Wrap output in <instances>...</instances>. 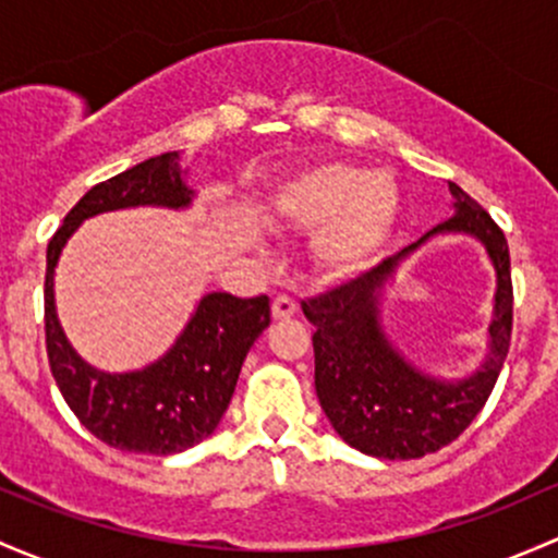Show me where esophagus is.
Wrapping results in <instances>:
<instances>
[{"instance_id": "1", "label": "esophagus", "mask_w": 558, "mask_h": 558, "mask_svg": "<svg viewBox=\"0 0 558 558\" xmlns=\"http://www.w3.org/2000/svg\"><path fill=\"white\" fill-rule=\"evenodd\" d=\"M296 315V302L291 296H275L272 299V318L275 320H286L294 318Z\"/></svg>"}]
</instances>
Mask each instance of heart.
Listing matches in <instances>:
<instances>
[{
	"instance_id": "1",
	"label": "heart",
	"mask_w": 558,
	"mask_h": 558,
	"mask_svg": "<svg viewBox=\"0 0 558 558\" xmlns=\"http://www.w3.org/2000/svg\"><path fill=\"white\" fill-rule=\"evenodd\" d=\"M396 216V181L342 160L299 168L275 184L267 201V219L275 227L315 230L310 251L328 278H348L377 259Z\"/></svg>"
}]
</instances>
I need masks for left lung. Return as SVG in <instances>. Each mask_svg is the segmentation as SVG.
I'll return each instance as SVG.
<instances>
[{
  "label": "left lung",
  "mask_w": 558,
  "mask_h": 558,
  "mask_svg": "<svg viewBox=\"0 0 558 558\" xmlns=\"http://www.w3.org/2000/svg\"><path fill=\"white\" fill-rule=\"evenodd\" d=\"M454 214L417 243L407 245L372 272L302 302L315 326V392L344 444L379 460H414L454 441L484 409L508 355L513 286L508 240L481 205L449 184ZM468 233L485 245L496 267L487 355L460 380L436 378L403 356L386 337L378 315L384 289L397 267L430 236Z\"/></svg>",
  "instance_id": "left-lung-1"
}]
</instances>
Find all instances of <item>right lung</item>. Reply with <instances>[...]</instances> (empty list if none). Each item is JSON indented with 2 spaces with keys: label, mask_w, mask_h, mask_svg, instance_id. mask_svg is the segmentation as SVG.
Instances as JSON below:
<instances>
[{
  "label": "right lung",
  "mask_w": 558,
  "mask_h": 558,
  "mask_svg": "<svg viewBox=\"0 0 558 558\" xmlns=\"http://www.w3.org/2000/svg\"><path fill=\"white\" fill-rule=\"evenodd\" d=\"M184 173L179 151H166L111 175L69 210L47 243L45 342L58 390L93 436L138 454H179L216 430L251 344L269 326V299H240L225 291L205 294L157 361L136 372H104L87 363L63 333L52 280L63 245L85 219L141 205L190 208L195 190Z\"/></svg>",
  "instance_id": "add662e5"
}]
</instances>
